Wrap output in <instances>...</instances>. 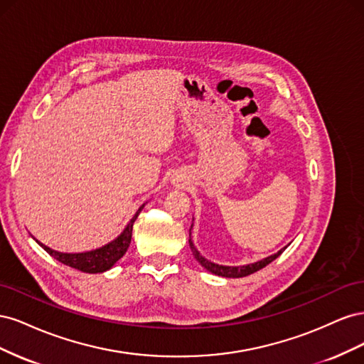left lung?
<instances>
[{
  "mask_svg": "<svg viewBox=\"0 0 364 364\" xmlns=\"http://www.w3.org/2000/svg\"><path fill=\"white\" fill-rule=\"evenodd\" d=\"M190 247H191V250H193L194 258H196L197 261H199L208 272H211V273H214V274H218V277H225V278H241V277H247V274H250V273H255V272H258L259 269L266 267L267 264H270L272 261L277 259V258L281 255V253L285 250V247H284V249H281L278 253H274V255L267 257L266 259L258 261V262H255V264H247V266H240V267H229V266H218V264H214V262H211V261L205 259V258L200 255V253L196 250V247H194L191 240H190Z\"/></svg>",
  "mask_w": 364,
  "mask_h": 364,
  "instance_id": "1",
  "label": "left lung"
}]
</instances>
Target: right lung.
<instances>
[{
    "label": "right lung",
    "mask_w": 364,
    "mask_h": 364,
    "mask_svg": "<svg viewBox=\"0 0 364 364\" xmlns=\"http://www.w3.org/2000/svg\"><path fill=\"white\" fill-rule=\"evenodd\" d=\"M142 206L138 209V213L134 215V218L130 220V223L126 226L123 234H121L117 240H114L112 243H109L100 249H95L91 252H83V253H62V252L47 247L46 245H41L39 241L38 243L43 247V250H47L51 257H54L58 261L65 264V266H70L73 269H77V270L85 272V273L106 272L111 269L114 264L126 253V250L130 245V240H132V228H134V223H135L138 214L141 213Z\"/></svg>",
    "instance_id": "obj_1"
}]
</instances>
